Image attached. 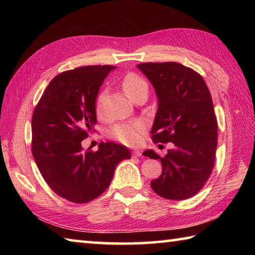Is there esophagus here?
<instances>
[{
  "mask_svg": "<svg viewBox=\"0 0 255 255\" xmlns=\"http://www.w3.org/2000/svg\"><path fill=\"white\" fill-rule=\"evenodd\" d=\"M132 156H133V157H139V156H141V152H140L139 149L132 150Z\"/></svg>",
  "mask_w": 255,
  "mask_h": 255,
  "instance_id": "esophagus-1",
  "label": "esophagus"
}]
</instances>
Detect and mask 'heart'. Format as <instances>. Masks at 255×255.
Returning a JSON list of instances; mask_svg holds the SVG:
<instances>
[{
	"mask_svg": "<svg viewBox=\"0 0 255 255\" xmlns=\"http://www.w3.org/2000/svg\"><path fill=\"white\" fill-rule=\"evenodd\" d=\"M123 89L127 96L132 99L137 94L141 92H148V84L143 77L138 76L133 73H129L123 80ZM106 90L98 94L96 100V112L98 116L102 115V106L106 98ZM145 131V125L141 122H131V123H123L117 124L110 128L109 135L115 139L119 140L120 143L125 145L133 146L139 143L143 133Z\"/></svg>",
	"mask_w": 255,
	"mask_h": 255,
	"instance_id": "1",
	"label": "heart"
}]
</instances>
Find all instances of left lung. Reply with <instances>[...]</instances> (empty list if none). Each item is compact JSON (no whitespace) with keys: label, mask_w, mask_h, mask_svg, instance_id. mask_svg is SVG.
I'll return each instance as SVG.
<instances>
[{"label":"left lung","mask_w":255,"mask_h":255,"mask_svg":"<svg viewBox=\"0 0 255 255\" xmlns=\"http://www.w3.org/2000/svg\"><path fill=\"white\" fill-rule=\"evenodd\" d=\"M137 67L153 84L158 100L152 139L174 145L164 157L152 149L143 153L162 164V174L150 187L165 199H188L208 181L215 163L218 125L208 86L199 73L175 62Z\"/></svg>","instance_id":"obj_1"}]
</instances>
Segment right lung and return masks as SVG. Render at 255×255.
Wrapping results in <instances>:
<instances>
[{
    "label": "right lung",
    "instance_id": "right-lung-1",
    "mask_svg": "<svg viewBox=\"0 0 255 255\" xmlns=\"http://www.w3.org/2000/svg\"><path fill=\"white\" fill-rule=\"evenodd\" d=\"M110 65L83 66L55 76L42 93L31 120L32 155L55 193L75 204L96 199L110 185L115 169L130 152L107 141L97 152L81 141L97 124L96 100Z\"/></svg>",
    "mask_w": 255,
    "mask_h": 255
}]
</instances>
